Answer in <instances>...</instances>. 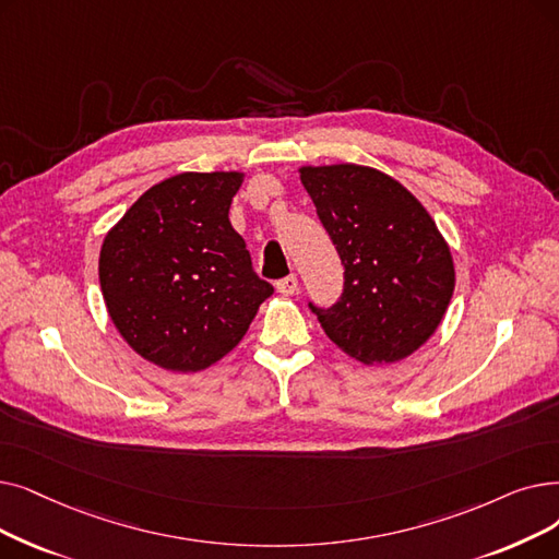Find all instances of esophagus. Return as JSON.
Listing matches in <instances>:
<instances>
[{"mask_svg": "<svg viewBox=\"0 0 559 559\" xmlns=\"http://www.w3.org/2000/svg\"><path fill=\"white\" fill-rule=\"evenodd\" d=\"M276 289H278V293H281L283 297H293V295H297L299 281H297V276H295V274H289V276L281 278V281L276 283Z\"/></svg>", "mask_w": 559, "mask_h": 559, "instance_id": "1", "label": "esophagus"}]
</instances>
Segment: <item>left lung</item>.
<instances>
[{
  "mask_svg": "<svg viewBox=\"0 0 559 559\" xmlns=\"http://www.w3.org/2000/svg\"><path fill=\"white\" fill-rule=\"evenodd\" d=\"M299 176L345 266L340 301L310 310L331 343L366 366L411 356L454 293L448 241L414 193L372 166H301Z\"/></svg>",
  "mask_w": 559,
  "mask_h": 559,
  "instance_id": "8db88e82",
  "label": "left lung"
}]
</instances>
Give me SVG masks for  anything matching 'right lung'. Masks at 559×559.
Returning a JSON list of instances; mask_svg holds the SVG:
<instances>
[{
  "instance_id": "right-lung-1",
  "label": "right lung",
  "mask_w": 559,
  "mask_h": 559,
  "mask_svg": "<svg viewBox=\"0 0 559 559\" xmlns=\"http://www.w3.org/2000/svg\"><path fill=\"white\" fill-rule=\"evenodd\" d=\"M245 174H178L153 185L100 249L109 318L145 360L201 372L233 352L274 287L258 278L228 210Z\"/></svg>"
}]
</instances>
